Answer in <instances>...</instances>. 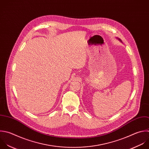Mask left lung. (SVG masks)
Instances as JSON below:
<instances>
[{
  "label": "left lung",
  "instance_id": "left-lung-1",
  "mask_svg": "<svg viewBox=\"0 0 149 149\" xmlns=\"http://www.w3.org/2000/svg\"><path fill=\"white\" fill-rule=\"evenodd\" d=\"M119 40H120V41H121V40H120V39H119Z\"/></svg>",
  "mask_w": 149,
  "mask_h": 149
}]
</instances>
